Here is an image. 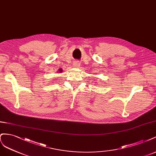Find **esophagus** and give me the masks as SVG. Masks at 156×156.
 Instances as JSON below:
<instances>
[{
    "mask_svg": "<svg viewBox=\"0 0 156 156\" xmlns=\"http://www.w3.org/2000/svg\"><path fill=\"white\" fill-rule=\"evenodd\" d=\"M74 66H76V67H79L80 65V62L77 61H75L74 63Z\"/></svg>",
    "mask_w": 156,
    "mask_h": 156,
    "instance_id": "esophagus-1",
    "label": "esophagus"
}]
</instances>
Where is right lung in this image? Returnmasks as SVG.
Masks as SVG:
<instances>
[{
  "mask_svg": "<svg viewBox=\"0 0 156 156\" xmlns=\"http://www.w3.org/2000/svg\"><path fill=\"white\" fill-rule=\"evenodd\" d=\"M59 72H60V73L62 72V69H59Z\"/></svg>",
  "mask_w": 156,
  "mask_h": 156,
  "instance_id": "right-lung-1",
  "label": "right lung"
}]
</instances>
